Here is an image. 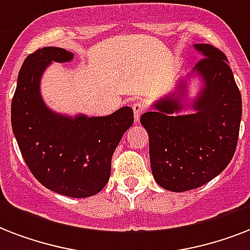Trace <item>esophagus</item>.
<instances>
[{"label":"esophagus","instance_id":"esophagus-1","mask_svg":"<svg viewBox=\"0 0 250 250\" xmlns=\"http://www.w3.org/2000/svg\"><path fill=\"white\" fill-rule=\"evenodd\" d=\"M132 109H133V115H135V122H139L140 121L141 114L144 113L145 106L143 105L141 102H135V104L132 105Z\"/></svg>","mask_w":250,"mask_h":250}]
</instances>
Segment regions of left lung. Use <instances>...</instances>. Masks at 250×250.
Listing matches in <instances>:
<instances>
[{
    "label": "left lung",
    "instance_id": "obj_1",
    "mask_svg": "<svg viewBox=\"0 0 250 250\" xmlns=\"http://www.w3.org/2000/svg\"><path fill=\"white\" fill-rule=\"evenodd\" d=\"M194 49L204 56L193 67L204 82L190 105L194 113L175 114L183 109L180 97L187 85L182 80L175 93L154 102V110L140 119L149 135L154 180L171 192L194 189L221 174L239 139L241 94L227 57L209 44H196Z\"/></svg>",
    "mask_w": 250,
    "mask_h": 250
}]
</instances>
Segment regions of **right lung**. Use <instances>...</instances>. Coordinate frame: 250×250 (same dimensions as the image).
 Masks as SVG:
<instances>
[{"label":"right lung","mask_w":250,"mask_h":250,"mask_svg":"<svg viewBox=\"0 0 250 250\" xmlns=\"http://www.w3.org/2000/svg\"><path fill=\"white\" fill-rule=\"evenodd\" d=\"M71 52L46 46L29 54L18 75L11 102V127L24 162L48 189L68 197L98 193L109 182L111 157L133 123L123 106L106 117L54 113L40 93L42 72L52 62H70Z\"/></svg>","instance_id":"right-lung-1"}]
</instances>
